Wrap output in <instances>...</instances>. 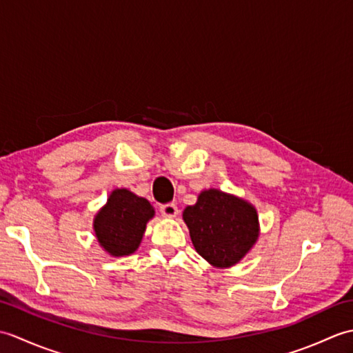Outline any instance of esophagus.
I'll return each instance as SVG.
<instances>
[{"instance_id": "34e87169", "label": "esophagus", "mask_w": 353, "mask_h": 353, "mask_svg": "<svg viewBox=\"0 0 353 353\" xmlns=\"http://www.w3.org/2000/svg\"><path fill=\"white\" fill-rule=\"evenodd\" d=\"M161 214L167 219H174V216L179 214V209L176 203H165L161 206Z\"/></svg>"}]
</instances>
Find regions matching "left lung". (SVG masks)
<instances>
[{
  "label": "left lung",
  "instance_id": "left-lung-1",
  "mask_svg": "<svg viewBox=\"0 0 353 353\" xmlns=\"http://www.w3.org/2000/svg\"><path fill=\"white\" fill-rule=\"evenodd\" d=\"M197 253L216 267L236 264L258 238V215L244 200L208 190L183 211Z\"/></svg>",
  "mask_w": 353,
  "mask_h": 353
}]
</instances>
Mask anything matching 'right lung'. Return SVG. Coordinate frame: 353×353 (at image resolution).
<instances>
[{
	"instance_id": "add662e5",
	"label": "right lung",
	"mask_w": 353,
	"mask_h": 353,
	"mask_svg": "<svg viewBox=\"0 0 353 353\" xmlns=\"http://www.w3.org/2000/svg\"><path fill=\"white\" fill-rule=\"evenodd\" d=\"M154 215L148 200L127 190H115L94 221L99 243L112 256H124L138 249L147 221Z\"/></svg>"
}]
</instances>
